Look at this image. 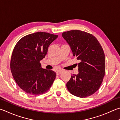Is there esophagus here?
Here are the masks:
<instances>
[{
  "instance_id": "esophagus-1",
  "label": "esophagus",
  "mask_w": 120,
  "mask_h": 120,
  "mask_svg": "<svg viewBox=\"0 0 120 120\" xmlns=\"http://www.w3.org/2000/svg\"><path fill=\"white\" fill-rule=\"evenodd\" d=\"M62 72V70H58L56 72V75H59L60 73H61Z\"/></svg>"
}]
</instances>
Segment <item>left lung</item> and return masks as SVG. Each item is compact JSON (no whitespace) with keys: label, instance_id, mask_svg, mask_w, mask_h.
Wrapping results in <instances>:
<instances>
[{"label":"left lung","instance_id":"left-lung-1","mask_svg":"<svg viewBox=\"0 0 120 120\" xmlns=\"http://www.w3.org/2000/svg\"><path fill=\"white\" fill-rule=\"evenodd\" d=\"M62 36L70 46L73 56L80 61L79 73L71 76L66 85L68 90L79 98L90 96L100 88L105 75L103 48L94 36L81 30L66 31Z\"/></svg>","mask_w":120,"mask_h":120}]
</instances>
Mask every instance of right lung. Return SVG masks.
<instances>
[{
  "label": "right lung",
  "mask_w": 120,
  "mask_h": 120,
  "mask_svg": "<svg viewBox=\"0 0 120 120\" xmlns=\"http://www.w3.org/2000/svg\"><path fill=\"white\" fill-rule=\"evenodd\" d=\"M56 34L37 32L21 38L13 50L10 70L15 81L26 93L43 94L49 90L56 77L55 72L41 68L49 45L58 38Z\"/></svg>",
  "instance_id": "1"
}]
</instances>
